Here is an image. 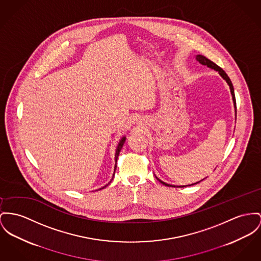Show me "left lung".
I'll use <instances>...</instances> for the list:
<instances>
[{"instance_id": "left-lung-1", "label": "left lung", "mask_w": 261, "mask_h": 261, "mask_svg": "<svg viewBox=\"0 0 261 261\" xmlns=\"http://www.w3.org/2000/svg\"><path fill=\"white\" fill-rule=\"evenodd\" d=\"M196 60L199 62V63H201L202 65H205V66H207L208 68H211V69L216 70V71H218V73L222 76V78L224 79V80H226V83H227V85L229 86V90H230V94H231V97H232V102H233V107H234V111H236V119H237V103H236V97H234V90H233V86H232V83H231V81H230V79L228 78V76L226 75V72L224 71V70L222 69L220 66H218L216 63H214L213 61H211L210 59H208L207 57H205V56H203V55H201V54H198V55H196ZM155 176V175H154ZM155 178H156L157 180L161 183V184H163V185H165V186H168V187H175V188H183V187H186V186H191V185H195V184H197V183H199V182H201V181H203L204 179H202L201 181H199V182H196V183H194V184H191V185H183V186H175V185H170V184H167V183H165V182H163L162 180H160L159 178H157L156 176H155Z\"/></svg>"}]
</instances>
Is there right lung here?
<instances>
[{
  "instance_id": "right-lung-1",
  "label": "right lung",
  "mask_w": 261,
  "mask_h": 261,
  "mask_svg": "<svg viewBox=\"0 0 261 261\" xmlns=\"http://www.w3.org/2000/svg\"><path fill=\"white\" fill-rule=\"evenodd\" d=\"M125 137H123L122 138V139L120 140V142H119V144H118V146H117V149H116V153H115V161H116V165H115V170H114V174H113V177H112V179H111V181L107 184V185H105L104 187H102V188H100V190L101 189H104L105 187H107L111 182H112V180H113V178H114V176H115V171H116V169H117V160H118V156H119V154H120V152H121V149L122 148V146H123V144H124V141H125Z\"/></svg>"
}]
</instances>
